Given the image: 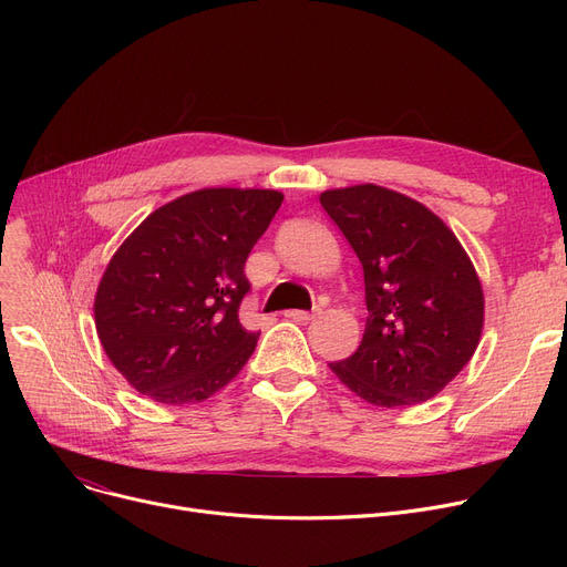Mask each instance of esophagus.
<instances>
[{"label": "esophagus", "mask_w": 567, "mask_h": 567, "mask_svg": "<svg viewBox=\"0 0 567 567\" xmlns=\"http://www.w3.org/2000/svg\"><path fill=\"white\" fill-rule=\"evenodd\" d=\"M285 317L291 319V321H299V323H308V321L315 319V315H312V312H306V310H287Z\"/></svg>", "instance_id": "1"}]
</instances>
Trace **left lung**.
<instances>
[{
	"label": "left lung",
	"mask_w": 567,
	"mask_h": 567,
	"mask_svg": "<svg viewBox=\"0 0 567 567\" xmlns=\"http://www.w3.org/2000/svg\"><path fill=\"white\" fill-rule=\"evenodd\" d=\"M363 264L368 321L361 347L331 370L374 406L400 409L441 393L481 342L478 274L427 206L361 184L319 195Z\"/></svg>",
	"instance_id": "8db88e82"
}]
</instances>
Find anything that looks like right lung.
<instances>
[{
  "mask_svg": "<svg viewBox=\"0 0 567 567\" xmlns=\"http://www.w3.org/2000/svg\"><path fill=\"white\" fill-rule=\"evenodd\" d=\"M282 193L202 188L146 216L112 255L94 317L112 365L161 404L202 402L227 385L259 333L238 321L246 259Z\"/></svg>",
  "mask_w": 567,
  "mask_h": 567,
  "instance_id": "1",
  "label": "right lung"
}]
</instances>
